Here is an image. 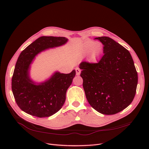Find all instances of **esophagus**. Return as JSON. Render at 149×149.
<instances>
[{
    "mask_svg": "<svg viewBox=\"0 0 149 149\" xmlns=\"http://www.w3.org/2000/svg\"><path fill=\"white\" fill-rule=\"evenodd\" d=\"M75 71H76V75H79L80 74V73H81V70L79 68H77L75 69Z\"/></svg>",
    "mask_w": 149,
    "mask_h": 149,
    "instance_id": "obj_1",
    "label": "esophagus"
}]
</instances>
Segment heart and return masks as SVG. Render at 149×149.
Here are the masks:
<instances>
[{
	"mask_svg": "<svg viewBox=\"0 0 149 149\" xmlns=\"http://www.w3.org/2000/svg\"><path fill=\"white\" fill-rule=\"evenodd\" d=\"M83 52L84 54H88L91 61H95L101 57L104 52V47L100 42L88 40L84 44Z\"/></svg>",
	"mask_w": 149,
	"mask_h": 149,
	"instance_id": "1",
	"label": "heart"
}]
</instances>
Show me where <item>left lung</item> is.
Returning <instances> with one entry per match:
<instances>
[{
	"instance_id": "obj_1",
	"label": "left lung",
	"mask_w": 149,
	"mask_h": 149,
	"mask_svg": "<svg viewBox=\"0 0 149 149\" xmlns=\"http://www.w3.org/2000/svg\"><path fill=\"white\" fill-rule=\"evenodd\" d=\"M95 39L104 45V55L97 63H80L83 88L94 109L102 114H115L133 101L137 72L128 50L109 37Z\"/></svg>"
}]
</instances>
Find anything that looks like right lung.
I'll use <instances>...</instances> for the list:
<instances>
[{"label":"right lung","instance_id":"obj_1","mask_svg":"<svg viewBox=\"0 0 149 149\" xmlns=\"http://www.w3.org/2000/svg\"><path fill=\"white\" fill-rule=\"evenodd\" d=\"M65 37L41 36L27 47L18 57L12 78V93L18 107L24 112L38 117H48L63 106L66 93L75 76L55 71L50 78L36 82L30 77L31 64L42 51L67 44Z\"/></svg>","mask_w":149,"mask_h":149}]
</instances>
